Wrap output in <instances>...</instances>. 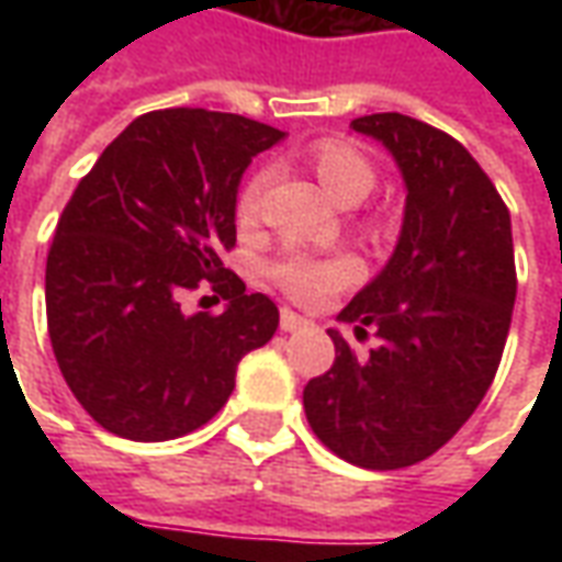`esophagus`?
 <instances>
[{
	"label": "esophagus",
	"instance_id": "34e87169",
	"mask_svg": "<svg viewBox=\"0 0 562 562\" xmlns=\"http://www.w3.org/2000/svg\"><path fill=\"white\" fill-rule=\"evenodd\" d=\"M304 325H306V318L297 316V313H294V310H289V306H285V310L280 313V328L282 330H289V334H292V330L304 328Z\"/></svg>",
	"mask_w": 562,
	"mask_h": 562
}]
</instances>
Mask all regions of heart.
I'll list each match as a JSON object with an SVG mask.
<instances>
[{"label": "heart", "instance_id": "heart-1", "mask_svg": "<svg viewBox=\"0 0 562 562\" xmlns=\"http://www.w3.org/2000/svg\"><path fill=\"white\" fill-rule=\"evenodd\" d=\"M310 165L318 173V180L328 186L330 195L342 204L361 201L376 186V165L349 140H316L310 147ZM265 186H268L265 168H256L240 183L234 198V216L240 225H249L258 216ZM358 277H361V261L349 252L325 256V252H310V249H289L270 265V280L297 304H322L334 292L352 285Z\"/></svg>", "mask_w": 562, "mask_h": 562}]
</instances>
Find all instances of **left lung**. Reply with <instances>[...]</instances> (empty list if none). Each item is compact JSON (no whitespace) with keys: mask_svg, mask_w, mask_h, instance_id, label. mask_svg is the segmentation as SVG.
<instances>
[{"mask_svg":"<svg viewBox=\"0 0 562 562\" xmlns=\"http://www.w3.org/2000/svg\"><path fill=\"white\" fill-rule=\"evenodd\" d=\"M391 149L406 180L394 256L340 313L376 330L361 358L328 330L337 358L304 389L306 422L364 470H403L430 458L491 389L518 292L506 201L470 149L406 114L352 120Z\"/></svg>","mask_w":562,"mask_h":562,"instance_id":"left-lung-1","label":"left lung"}]
</instances>
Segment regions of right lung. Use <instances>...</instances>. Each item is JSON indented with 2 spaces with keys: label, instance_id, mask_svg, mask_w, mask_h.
<instances>
[{
  "label": "right lung",
  "instance_id": "add662e5",
  "mask_svg": "<svg viewBox=\"0 0 562 562\" xmlns=\"http://www.w3.org/2000/svg\"><path fill=\"white\" fill-rule=\"evenodd\" d=\"M280 128L204 108L138 116L63 210L44 297L56 364L104 430L165 442L232 397L237 364L280 325L268 294L222 265L246 165ZM213 288L229 306L186 317L179 297Z\"/></svg>",
  "mask_w": 562,
  "mask_h": 562
}]
</instances>
